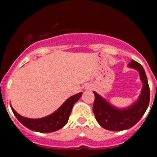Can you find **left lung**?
Listing matches in <instances>:
<instances>
[{
	"label": "left lung",
	"instance_id": "left-lung-1",
	"mask_svg": "<svg viewBox=\"0 0 157 157\" xmlns=\"http://www.w3.org/2000/svg\"><path fill=\"white\" fill-rule=\"evenodd\" d=\"M128 67L138 71L142 82L141 94L132 105L124 109H119L95 91L94 92L95 96L93 107L94 116L98 123L106 130L120 131L131 128L141 120L149 106L150 90L143 67L134 59Z\"/></svg>",
	"mask_w": 157,
	"mask_h": 157
}]
</instances>
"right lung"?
I'll use <instances>...</instances> for the list:
<instances>
[{"label":"right lung","mask_w":157,"mask_h":157,"mask_svg":"<svg viewBox=\"0 0 157 157\" xmlns=\"http://www.w3.org/2000/svg\"><path fill=\"white\" fill-rule=\"evenodd\" d=\"M82 93H78L71 96L64 101V103L52 114L40 119H30L23 117L14 110L11 105V109L14 115L24 127L33 131L41 133H50L56 131L64 127L68 121L69 116L71 112L72 108L82 97Z\"/></svg>","instance_id":"right-lung-1"}]
</instances>
